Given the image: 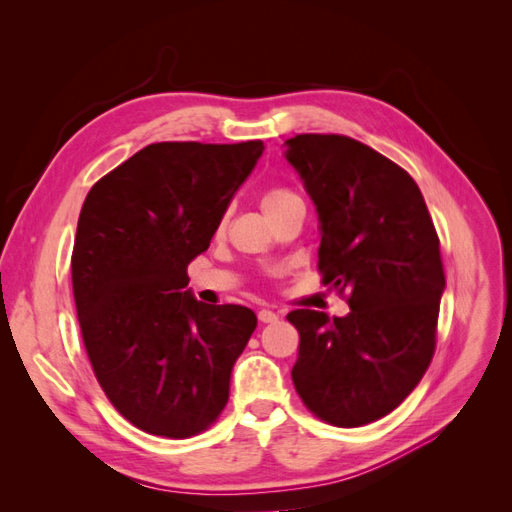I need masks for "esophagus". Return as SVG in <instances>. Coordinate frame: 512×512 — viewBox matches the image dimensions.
Masks as SVG:
<instances>
[{"instance_id":"esophagus-1","label":"esophagus","mask_w":512,"mask_h":512,"mask_svg":"<svg viewBox=\"0 0 512 512\" xmlns=\"http://www.w3.org/2000/svg\"><path fill=\"white\" fill-rule=\"evenodd\" d=\"M277 318H280V316H277L275 312H271V309H260V312H258V320L265 322V324L277 322Z\"/></svg>"}]
</instances>
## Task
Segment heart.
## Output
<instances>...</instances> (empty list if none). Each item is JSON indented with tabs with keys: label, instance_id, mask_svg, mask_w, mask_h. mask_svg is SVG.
<instances>
[{
	"label": "heart",
	"instance_id": "heart-1",
	"mask_svg": "<svg viewBox=\"0 0 512 512\" xmlns=\"http://www.w3.org/2000/svg\"><path fill=\"white\" fill-rule=\"evenodd\" d=\"M297 200H301V198L294 194L290 188H284V185H271V188L262 192L260 205H262V209H265L269 218H275L277 213L286 209L288 205L297 203Z\"/></svg>",
	"mask_w": 512,
	"mask_h": 512
}]
</instances>
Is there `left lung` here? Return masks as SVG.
<instances>
[{
  "instance_id": "left-lung-1",
  "label": "left lung",
  "mask_w": 512,
  "mask_h": 512,
  "mask_svg": "<svg viewBox=\"0 0 512 512\" xmlns=\"http://www.w3.org/2000/svg\"><path fill=\"white\" fill-rule=\"evenodd\" d=\"M288 162L312 196L322 239L318 271L350 314L286 318L299 331L292 382L305 408L335 427L393 412L436 352L444 267L416 181L382 153L342 134H297Z\"/></svg>"
}]
</instances>
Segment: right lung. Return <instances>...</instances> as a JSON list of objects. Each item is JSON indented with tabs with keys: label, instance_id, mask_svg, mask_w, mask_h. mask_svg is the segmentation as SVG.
<instances>
[{
	"label": "right lung",
	"instance_id": "obj_1",
	"mask_svg": "<svg viewBox=\"0 0 512 512\" xmlns=\"http://www.w3.org/2000/svg\"><path fill=\"white\" fill-rule=\"evenodd\" d=\"M262 149L153 143L96 181L83 203L72 250L83 344L108 401L151 436H198L226 408L256 314L200 303L183 288Z\"/></svg>",
	"mask_w": 512,
	"mask_h": 512
}]
</instances>
